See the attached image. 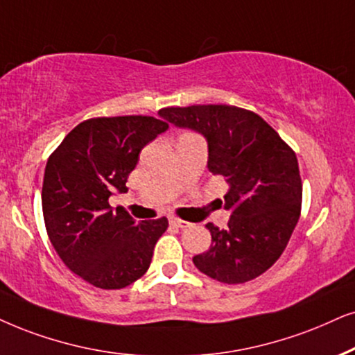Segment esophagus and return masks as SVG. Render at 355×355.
<instances>
[{
  "instance_id": "obj_1",
  "label": "esophagus",
  "mask_w": 355,
  "mask_h": 355,
  "mask_svg": "<svg viewBox=\"0 0 355 355\" xmlns=\"http://www.w3.org/2000/svg\"><path fill=\"white\" fill-rule=\"evenodd\" d=\"M170 224H172V226H175V227H188V221H183V219H180V218H177V216H170Z\"/></svg>"
}]
</instances>
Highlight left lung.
Instances as JSON below:
<instances>
[{
	"mask_svg": "<svg viewBox=\"0 0 355 355\" xmlns=\"http://www.w3.org/2000/svg\"><path fill=\"white\" fill-rule=\"evenodd\" d=\"M160 118L203 134L208 168L230 183L226 230L206 224L211 245L193 263L223 284H244L277 262L302 211V178L291 147L252 111L230 105L172 106Z\"/></svg>",
	"mask_w": 355,
	"mask_h": 355,
	"instance_id": "obj_1",
	"label": "left lung"
}]
</instances>
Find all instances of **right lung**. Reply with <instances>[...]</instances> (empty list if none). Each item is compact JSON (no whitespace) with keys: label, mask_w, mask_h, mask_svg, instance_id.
I'll return each mask as SVG.
<instances>
[{"label":"right lung","mask_w":355,"mask_h":355,"mask_svg":"<svg viewBox=\"0 0 355 355\" xmlns=\"http://www.w3.org/2000/svg\"><path fill=\"white\" fill-rule=\"evenodd\" d=\"M168 124L152 116L80 123L52 152L42 185V213L53 249L71 272L96 288L119 290L150 266L167 218L137 223L107 198L125 193L144 146Z\"/></svg>","instance_id":"obj_1"}]
</instances>
